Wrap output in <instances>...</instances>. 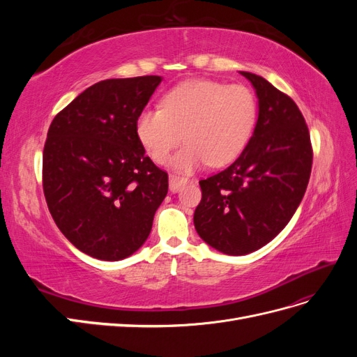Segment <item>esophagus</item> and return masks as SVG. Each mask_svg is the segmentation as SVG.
Wrapping results in <instances>:
<instances>
[{
    "label": "esophagus",
    "mask_w": 357,
    "mask_h": 357,
    "mask_svg": "<svg viewBox=\"0 0 357 357\" xmlns=\"http://www.w3.org/2000/svg\"><path fill=\"white\" fill-rule=\"evenodd\" d=\"M186 183H188L186 178L171 174V176H169V190H171V192H178L183 186L186 185Z\"/></svg>",
    "instance_id": "obj_1"
}]
</instances>
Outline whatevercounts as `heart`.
<instances>
[{"label": "heart", "instance_id": "heart-1", "mask_svg": "<svg viewBox=\"0 0 357 357\" xmlns=\"http://www.w3.org/2000/svg\"><path fill=\"white\" fill-rule=\"evenodd\" d=\"M256 122L257 100L247 86L195 79L171 89L162 109L139 112L135 131L156 164H165L185 137L188 146L172 159V168L190 174L205 164H231L250 142Z\"/></svg>", "mask_w": 357, "mask_h": 357}]
</instances>
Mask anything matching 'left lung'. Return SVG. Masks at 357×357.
Wrapping results in <instances>:
<instances>
[{"instance_id":"1","label":"left lung","mask_w":357,"mask_h":357,"mask_svg":"<svg viewBox=\"0 0 357 357\" xmlns=\"http://www.w3.org/2000/svg\"><path fill=\"white\" fill-rule=\"evenodd\" d=\"M257 96V122L231 167L201 180L193 214L201 238L218 252L243 256L284 229L304 198L312 152L305 119L287 95L264 77L240 71Z\"/></svg>"}]
</instances>
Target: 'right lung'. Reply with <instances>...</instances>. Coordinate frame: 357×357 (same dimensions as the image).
<instances>
[{
	"instance_id": "obj_1",
	"label": "right lung",
	"mask_w": 357,
	"mask_h": 357,
	"mask_svg": "<svg viewBox=\"0 0 357 357\" xmlns=\"http://www.w3.org/2000/svg\"><path fill=\"white\" fill-rule=\"evenodd\" d=\"M160 75L92 84L58 113L43 150V190L59 231L80 252L122 261L142 247L168 174L139 143L135 122Z\"/></svg>"
}]
</instances>
